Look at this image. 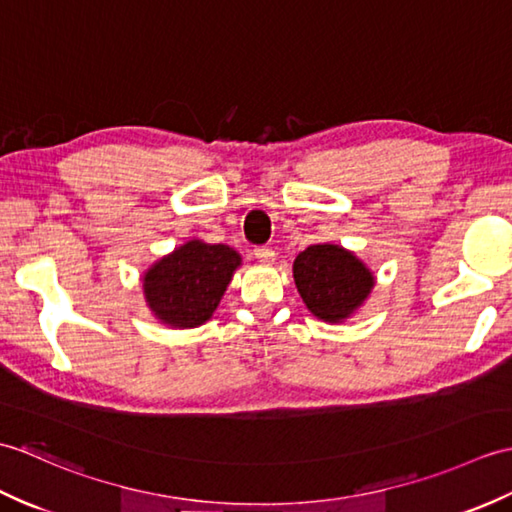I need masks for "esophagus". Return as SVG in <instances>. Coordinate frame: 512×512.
Wrapping results in <instances>:
<instances>
[{"mask_svg": "<svg viewBox=\"0 0 512 512\" xmlns=\"http://www.w3.org/2000/svg\"><path fill=\"white\" fill-rule=\"evenodd\" d=\"M253 253H255V257H257L262 264H273V262H275V250L270 248V246H257V248L253 250Z\"/></svg>", "mask_w": 512, "mask_h": 512, "instance_id": "esophagus-1", "label": "esophagus"}]
</instances>
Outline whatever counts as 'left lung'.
Instances as JSON below:
<instances>
[{
  "label": "left lung",
  "mask_w": 512,
  "mask_h": 512,
  "mask_svg": "<svg viewBox=\"0 0 512 512\" xmlns=\"http://www.w3.org/2000/svg\"><path fill=\"white\" fill-rule=\"evenodd\" d=\"M292 277L306 308L325 323L350 319L376 286V275L363 259L339 244H312L301 250Z\"/></svg>",
  "instance_id": "obj_1"
}]
</instances>
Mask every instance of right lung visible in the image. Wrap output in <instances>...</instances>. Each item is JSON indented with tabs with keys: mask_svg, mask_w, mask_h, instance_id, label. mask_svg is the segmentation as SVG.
Wrapping results in <instances>:
<instances>
[{
	"mask_svg": "<svg viewBox=\"0 0 512 512\" xmlns=\"http://www.w3.org/2000/svg\"><path fill=\"white\" fill-rule=\"evenodd\" d=\"M239 266L242 255L235 248L189 239L140 277L147 308L171 330L200 328L220 306Z\"/></svg>",
	"mask_w": 512,
	"mask_h": 512,
	"instance_id": "right-lung-1",
	"label": "right lung"
}]
</instances>
